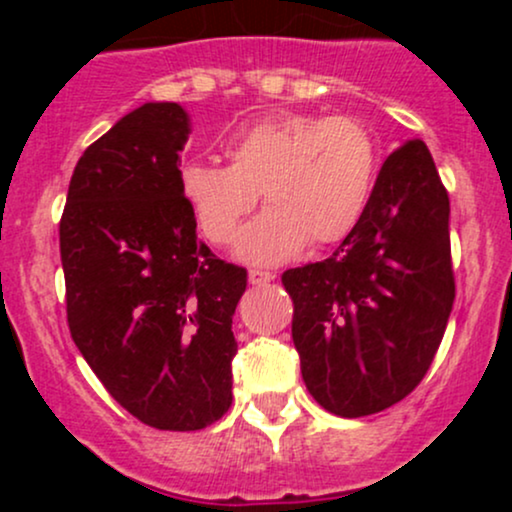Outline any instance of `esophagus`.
<instances>
[{
	"mask_svg": "<svg viewBox=\"0 0 512 512\" xmlns=\"http://www.w3.org/2000/svg\"><path fill=\"white\" fill-rule=\"evenodd\" d=\"M248 279H250L252 286H264V284H269V281H274V274L272 272H262V269H250Z\"/></svg>",
	"mask_w": 512,
	"mask_h": 512,
	"instance_id": "esophagus-1",
	"label": "esophagus"
}]
</instances>
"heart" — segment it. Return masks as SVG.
Instances as JSON below:
<instances>
[{
  "label": "heart",
  "mask_w": 512,
  "mask_h": 512,
  "mask_svg": "<svg viewBox=\"0 0 512 512\" xmlns=\"http://www.w3.org/2000/svg\"><path fill=\"white\" fill-rule=\"evenodd\" d=\"M228 166L187 161L180 195L214 245L238 236L257 199L267 211L238 240L255 264L291 260L305 245L344 240L361 221L378 173V142L351 115L289 113L252 122L226 144Z\"/></svg>",
  "instance_id": "1"
}]
</instances>
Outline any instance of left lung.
Returning <instances> with one entry per match:
<instances>
[{
	"instance_id": "8db88e82",
	"label": "left lung",
	"mask_w": 512,
	"mask_h": 512,
	"mask_svg": "<svg viewBox=\"0 0 512 512\" xmlns=\"http://www.w3.org/2000/svg\"><path fill=\"white\" fill-rule=\"evenodd\" d=\"M448 221L431 151L409 139L385 158L342 245L281 274L305 387L320 407L346 419L378 414L424 380L455 301Z\"/></svg>"
}]
</instances>
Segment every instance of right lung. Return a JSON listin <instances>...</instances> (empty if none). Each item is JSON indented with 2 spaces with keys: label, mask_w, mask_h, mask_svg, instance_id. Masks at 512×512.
<instances>
[{
  "label": "right lung",
  "mask_w": 512,
  "mask_h": 512,
  "mask_svg": "<svg viewBox=\"0 0 512 512\" xmlns=\"http://www.w3.org/2000/svg\"><path fill=\"white\" fill-rule=\"evenodd\" d=\"M190 117L146 103L76 163L60 221L67 322L98 380L134 419L199 431L233 402L231 322L248 272L199 243L180 195Z\"/></svg>",
  "instance_id": "obj_1"
}]
</instances>
